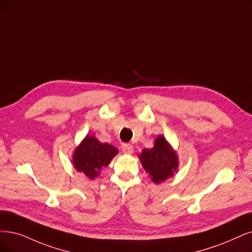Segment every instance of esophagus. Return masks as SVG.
<instances>
[{
    "label": "esophagus",
    "mask_w": 252,
    "mask_h": 252,
    "mask_svg": "<svg viewBox=\"0 0 252 252\" xmlns=\"http://www.w3.org/2000/svg\"><path fill=\"white\" fill-rule=\"evenodd\" d=\"M121 150H123L124 154L131 155L134 152V147L132 144H123V146H121Z\"/></svg>",
    "instance_id": "esophagus-1"
}]
</instances>
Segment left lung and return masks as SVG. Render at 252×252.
Returning <instances> with one entry per match:
<instances>
[{"mask_svg":"<svg viewBox=\"0 0 252 252\" xmlns=\"http://www.w3.org/2000/svg\"><path fill=\"white\" fill-rule=\"evenodd\" d=\"M140 160L156 184H160L172 176L173 171L178 168V158L163 136L156 139L155 146L151 150H143Z\"/></svg>","mask_w":252,"mask_h":252,"instance_id":"left-lung-1","label":"left lung"}]
</instances>
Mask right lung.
Masks as SVG:
<instances>
[{
    "mask_svg": "<svg viewBox=\"0 0 252 252\" xmlns=\"http://www.w3.org/2000/svg\"><path fill=\"white\" fill-rule=\"evenodd\" d=\"M117 148L108 143H100L93 136H87L73 154L76 169L93 180L101 167H106L117 155Z\"/></svg>",
    "mask_w": 252,
    "mask_h": 252,
    "instance_id": "1",
    "label": "right lung"
}]
</instances>
